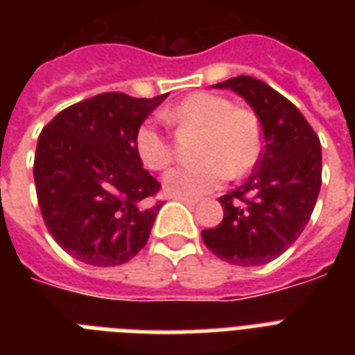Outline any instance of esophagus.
Here are the masks:
<instances>
[{
  "label": "esophagus",
  "mask_w": 355,
  "mask_h": 355,
  "mask_svg": "<svg viewBox=\"0 0 355 355\" xmlns=\"http://www.w3.org/2000/svg\"><path fill=\"white\" fill-rule=\"evenodd\" d=\"M180 202H184V205H188V206H195L197 202H199V199H189V197H177Z\"/></svg>",
  "instance_id": "esophagus-1"
}]
</instances>
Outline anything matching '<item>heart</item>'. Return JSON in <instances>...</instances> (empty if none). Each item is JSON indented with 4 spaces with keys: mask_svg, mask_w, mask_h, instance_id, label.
Here are the masks:
<instances>
[{
    "mask_svg": "<svg viewBox=\"0 0 355 355\" xmlns=\"http://www.w3.org/2000/svg\"><path fill=\"white\" fill-rule=\"evenodd\" d=\"M166 121L200 130L195 164L173 167L164 177V188L173 197L197 199L221 188L228 177L241 178L258 166L263 153V128L250 108L234 107L223 96L197 92L166 112ZM134 147L139 160L153 171L166 169L173 160L167 136L147 121L136 130Z\"/></svg>",
    "mask_w": 355,
    "mask_h": 355,
    "instance_id": "b5f03b06",
    "label": "heart"
}]
</instances>
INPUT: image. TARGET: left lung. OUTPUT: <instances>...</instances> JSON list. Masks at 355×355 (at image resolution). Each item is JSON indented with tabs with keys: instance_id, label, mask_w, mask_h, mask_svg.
<instances>
[{
	"instance_id": "1",
	"label": "left lung",
	"mask_w": 355,
	"mask_h": 355,
	"mask_svg": "<svg viewBox=\"0 0 355 355\" xmlns=\"http://www.w3.org/2000/svg\"><path fill=\"white\" fill-rule=\"evenodd\" d=\"M230 88L254 108L263 128V153L248 180L219 197L225 217L202 230L217 258L256 267L286 252L304 232L322 182V150L302 112L263 80L248 75L214 85Z\"/></svg>"
}]
</instances>
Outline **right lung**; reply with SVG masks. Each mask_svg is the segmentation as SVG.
Instances as JSON below:
<instances>
[{
  "label": "right lung",
  "mask_w": 355,
  "mask_h": 355,
  "mask_svg": "<svg viewBox=\"0 0 355 355\" xmlns=\"http://www.w3.org/2000/svg\"><path fill=\"white\" fill-rule=\"evenodd\" d=\"M167 94L107 92L58 112L38 136L35 186L53 239L83 263L114 267L145 247L162 202L134 136Z\"/></svg>",
  "instance_id": "1"
}]
</instances>
